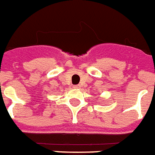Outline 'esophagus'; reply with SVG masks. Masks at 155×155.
Returning a JSON list of instances; mask_svg holds the SVG:
<instances>
[{"mask_svg": "<svg viewBox=\"0 0 155 155\" xmlns=\"http://www.w3.org/2000/svg\"><path fill=\"white\" fill-rule=\"evenodd\" d=\"M73 88H74V89H80V88H81V86H80V85H74V86H73Z\"/></svg>", "mask_w": 155, "mask_h": 155, "instance_id": "1", "label": "esophagus"}]
</instances>
